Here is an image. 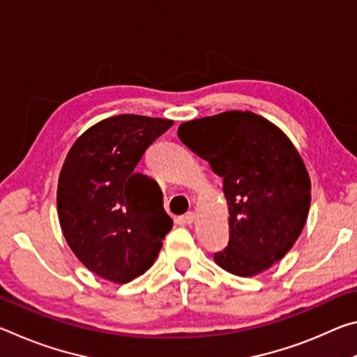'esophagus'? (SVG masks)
<instances>
[{"label":"esophagus","instance_id":"obj_1","mask_svg":"<svg viewBox=\"0 0 357 357\" xmlns=\"http://www.w3.org/2000/svg\"><path fill=\"white\" fill-rule=\"evenodd\" d=\"M183 220L190 225V223H193V220H195V213H192V211H189V213L183 215Z\"/></svg>","mask_w":357,"mask_h":357}]
</instances>
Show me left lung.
Here are the masks:
<instances>
[{"mask_svg": "<svg viewBox=\"0 0 357 357\" xmlns=\"http://www.w3.org/2000/svg\"><path fill=\"white\" fill-rule=\"evenodd\" d=\"M178 137L223 179L229 241L214 261L252 277L285 257L310 209L309 173L289 138L263 116L238 110L187 121Z\"/></svg>", "mask_w": 357, "mask_h": 357, "instance_id": "left-lung-1", "label": "left lung"}]
</instances>
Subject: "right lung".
I'll list each match as a JSON object with an SVG mask.
<instances>
[{"label":"right lung","mask_w":357,"mask_h":357,"mask_svg":"<svg viewBox=\"0 0 357 357\" xmlns=\"http://www.w3.org/2000/svg\"><path fill=\"white\" fill-rule=\"evenodd\" d=\"M170 119L118 114L89 128L70 148L58 181L66 241L89 271L128 283L155 261L173 227L159 184L135 167Z\"/></svg>","instance_id":"add662e5"}]
</instances>
